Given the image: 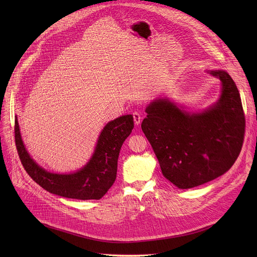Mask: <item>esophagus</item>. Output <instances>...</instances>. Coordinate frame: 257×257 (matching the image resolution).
<instances>
[{"label": "esophagus", "mask_w": 257, "mask_h": 257, "mask_svg": "<svg viewBox=\"0 0 257 257\" xmlns=\"http://www.w3.org/2000/svg\"><path fill=\"white\" fill-rule=\"evenodd\" d=\"M133 119H134V123H136V125H140L141 120H142V115L139 111L133 112Z\"/></svg>", "instance_id": "obj_1"}]
</instances>
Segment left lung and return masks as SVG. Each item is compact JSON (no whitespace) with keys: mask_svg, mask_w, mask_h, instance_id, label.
<instances>
[{"mask_svg":"<svg viewBox=\"0 0 257 257\" xmlns=\"http://www.w3.org/2000/svg\"><path fill=\"white\" fill-rule=\"evenodd\" d=\"M222 82L221 98L202 113L190 114L166 99L147 107L142 129L164 176L182 190L226 173L244 143L246 119L238 89L224 71H210Z\"/></svg>","mask_w":257,"mask_h":257,"instance_id":"obj_1","label":"left lung"}]
</instances>
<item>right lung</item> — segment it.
I'll return each instance as SVG.
<instances>
[{
  "label": "right lung",
  "instance_id": "right-lung-1",
  "mask_svg": "<svg viewBox=\"0 0 257 257\" xmlns=\"http://www.w3.org/2000/svg\"><path fill=\"white\" fill-rule=\"evenodd\" d=\"M134 127L133 116L123 115L108 123L101 132L96 150L89 163L74 174H53L36 165L26 151L18 119L15 121V139L21 163L29 176L46 191L64 198L99 200L116 178L120 147Z\"/></svg>",
  "mask_w": 257,
  "mask_h": 257
}]
</instances>
